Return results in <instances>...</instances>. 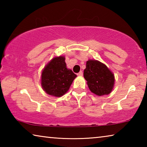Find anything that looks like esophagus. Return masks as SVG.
<instances>
[{
  "label": "esophagus",
  "instance_id": "esophagus-1",
  "mask_svg": "<svg viewBox=\"0 0 147 147\" xmlns=\"http://www.w3.org/2000/svg\"><path fill=\"white\" fill-rule=\"evenodd\" d=\"M77 75H78V76H83V72L82 71H80L79 72V73H78V74H77Z\"/></svg>",
  "mask_w": 147,
  "mask_h": 147
}]
</instances>
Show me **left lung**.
Here are the masks:
<instances>
[{"label":"left lung","mask_w":147,"mask_h":147,"mask_svg":"<svg viewBox=\"0 0 147 147\" xmlns=\"http://www.w3.org/2000/svg\"><path fill=\"white\" fill-rule=\"evenodd\" d=\"M84 77L90 91L96 95L108 94L112 91L115 82L113 74L100 61L91 59L87 61Z\"/></svg>","instance_id":"obj_1"}]
</instances>
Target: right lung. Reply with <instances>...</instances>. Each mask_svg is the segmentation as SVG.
Masks as SVG:
<instances>
[{"label": "right lung", "mask_w": 147, "mask_h": 147, "mask_svg": "<svg viewBox=\"0 0 147 147\" xmlns=\"http://www.w3.org/2000/svg\"><path fill=\"white\" fill-rule=\"evenodd\" d=\"M77 76L66 67L63 56L53 58L41 74V86L47 94L61 96L69 90Z\"/></svg>", "instance_id": "obj_1"}]
</instances>
